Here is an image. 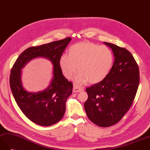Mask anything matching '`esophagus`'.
<instances>
[{
  "mask_svg": "<svg viewBox=\"0 0 150 150\" xmlns=\"http://www.w3.org/2000/svg\"><path fill=\"white\" fill-rule=\"evenodd\" d=\"M83 89L82 88H80V87L74 85V89H73V92L74 93H76V92H81L83 91Z\"/></svg>",
  "mask_w": 150,
  "mask_h": 150,
  "instance_id": "esophagus-1",
  "label": "esophagus"
}]
</instances>
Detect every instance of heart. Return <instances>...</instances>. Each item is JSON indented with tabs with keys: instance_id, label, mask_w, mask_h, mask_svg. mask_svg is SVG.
<instances>
[{
	"instance_id": "1",
	"label": "heart",
	"mask_w": 150,
	"mask_h": 150,
	"mask_svg": "<svg viewBox=\"0 0 150 150\" xmlns=\"http://www.w3.org/2000/svg\"><path fill=\"white\" fill-rule=\"evenodd\" d=\"M113 61V54L109 48L81 42L69 47L68 55L64 54L60 57L59 66L68 79H71L78 68L79 75L75 80L76 83L82 84L88 81L95 83L109 74Z\"/></svg>"
}]
</instances>
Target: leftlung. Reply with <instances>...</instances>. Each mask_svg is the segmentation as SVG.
Listing matches in <instances>:
<instances>
[{
  "instance_id": "left-lung-1",
  "label": "left lung",
  "mask_w": 150,
  "mask_h": 150,
  "mask_svg": "<svg viewBox=\"0 0 150 150\" xmlns=\"http://www.w3.org/2000/svg\"><path fill=\"white\" fill-rule=\"evenodd\" d=\"M112 50L114 62L102 81L86 88L84 109L89 119L101 127L117 123L129 110L139 84V69L126 48L104 42Z\"/></svg>"
}]
</instances>
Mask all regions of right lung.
<instances>
[{
	"mask_svg": "<svg viewBox=\"0 0 150 150\" xmlns=\"http://www.w3.org/2000/svg\"><path fill=\"white\" fill-rule=\"evenodd\" d=\"M71 40L68 37L28 48L19 55L11 68L10 88L17 105L28 119L41 126H51L62 119L66 110V102L72 93L73 83L62 75L59 66V59ZM38 57H46L52 62L54 77L45 91L29 93L22 87L21 69L31 59Z\"/></svg>",
	"mask_w": 150,
	"mask_h": 150,
	"instance_id": "right-lung-1",
	"label": "right lung"
}]
</instances>
